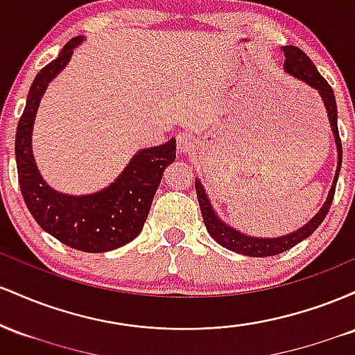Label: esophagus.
<instances>
[{
    "label": "esophagus",
    "mask_w": 355,
    "mask_h": 355,
    "mask_svg": "<svg viewBox=\"0 0 355 355\" xmlns=\"http://www.w3.org/2000/svg\"><path fill=\"white\" fill-rule=\"evenodd\" d=\"M195 144H197V141H195V138L191 137L190 133L182 132L177 135V148L180 153L191 152V150L195 148Z\"/></svg>",
    "instance_id": "obj_1"
}]
</instances>
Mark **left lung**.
<instances>
[{"instance_id":"left-lung-1","label":"left lung","mask_w":355,"mask_h":355,"mask_svg":"<svg viewBox=\"0 0 355 355\" xmlns=\"http://www.w3.org/2000/svg\"><path fill=\"white\" fill-rule=\"evenodd\" d=\"M282 50L285 53V71L291 73L292 76L295 78L302 80L304 83L311 85L312 88H315L319 92V95L322 96V101H324L325 110H327L329 115V121H331L334 137H336V144H337V152H339V164H337V172H336V178H334L332 189L329 191V197L325 200L324 207L319 210V214L313 217L307 225H304L302 229L294 232L291 235H285V237H279V239H255V237H247V235L240 234V232L230 229L229 225H225L223 222H220L215 211L211 210V205L207 198L205 190H203L202 183L198 180H195V190H197V197H198V205H200L202 210V217L203 222H205L207 230L209 234L214 237L222 247L229 248L232 252H237V254L247 255V257H270V255H277L282 254V252L288 250L294 245H297L299 242H302L304 239L311 237L313 234V230L320 225L322 220L325 218L329 209H331L332 200H334V193H336V185H337V178H339V172H340V165H342V141L339 137V128H337V105H336V96H334V92L331 88V85L325 81L324 76L320 75L319 71L315 70V64L312 63L311 58H309L305 53L297 46H282Z\"/></svg>"}]
</instances>
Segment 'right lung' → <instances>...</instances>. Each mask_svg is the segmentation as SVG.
<instances>
[{
  "instance_id": "obj_1",
  "label": "right lung",
  "mask_w": 355,
  "mask_h": 355,
  "mask_svg": "<svg viewBox=\"0 0 355 355\" xmlns=\"http://www.w3.org/2000/svg\"><path fill=\"white\" fill-rule=\"evenodd\" d=\"M80 42L81 36L70 40L58 58L36 75L18 121L15 153L19 189L38 225L64 245L100 254L132 242L144 229L164 170L175 160L177 145L172 138L160 146L141 150L108 189L87 197L58 193L43 182L31 153L36 110L48 83L70 61L73 48Z\"/></svg>"
}]
</instances>
